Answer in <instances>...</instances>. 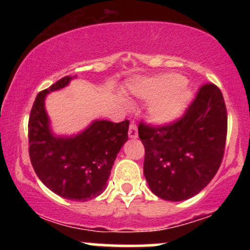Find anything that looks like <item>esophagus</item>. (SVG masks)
Wrapping results in <instances>:
<instances>
[{
	"label": "esophagus",
	"instance_id": "obj_1",
	"mask_svg": "<svg viewBox=\"0 0 250 250\" xmlns=\"http://www.w3.org/2000/svg\"><path fill=\"white\" fill-rule=\"evenodd\" d=\"M128 135L130 139H136L137 135H139V133H137V127L135 123H131L130 125H129V131H128Z\"/></svg>",
	"mask_w": 250,
	"mask_h": 250
}]
</instances>
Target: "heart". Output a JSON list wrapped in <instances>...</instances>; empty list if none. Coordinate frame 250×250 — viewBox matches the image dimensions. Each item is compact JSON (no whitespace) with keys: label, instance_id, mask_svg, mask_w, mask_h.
I'll use <instances>...</instances> for the list:
<instances>
[{"label":"heart","instance_id":"obj_1","mask_svg":"<svg viewBox=\"0 0 250 250\" xmlns=\"http://www.w3.org/2000/svg\"><path fill=\"white\" fill-rule=\"evenodd\" d=\"M135 91L147 100H153L164 94L150 108L151 117L159 123H169L176 120L185 110L190 96L183 77L176 74L161 75L136 83Z\"/></svg>","mask_w":250,"mask_h":250}]
</instances>
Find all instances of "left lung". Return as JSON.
Listing matches in <instances>:
<instances>
[{
  "instance_id": "8db88e82",
  "label": "left lung",
  "mask_w": 250,
  "mask_h": 250,
  "mask_svg": "<svg viewBox=\"0 0 250 250\" xmlns=\"http://www.w3.org/2000/svg\"><path fill=\"white\" fill-rule=\"evenodd\" d=\"M227 122L225 100L213 83L199 89L180 119L161 125L140 122L143 173L150 190L163 200L177 202L207 187L222 162Z\"/></svg>"
}]
</instances>
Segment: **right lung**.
Listing matches in <instances>:
<instances>
[{
  "mask_svg": "<svg viewBox=\"0 0 250 250\" xmlns=\"http://www.w3.org/2000/svg\"><path fill=\"white\" fill-rule=\"evenodd\" d=\"M64 76L37 94L28 123L29 156L39 179L67 200H91L104 191L116 155L128 140L129 121H94L81 134L57 137L51 133L44 109L45 95L64 88Z\"/></svg>",
  "mask_w": 250,
  "mask_h": 250,
  "instance_id": "1",
  "label": "right lung"
}]
</instances>
